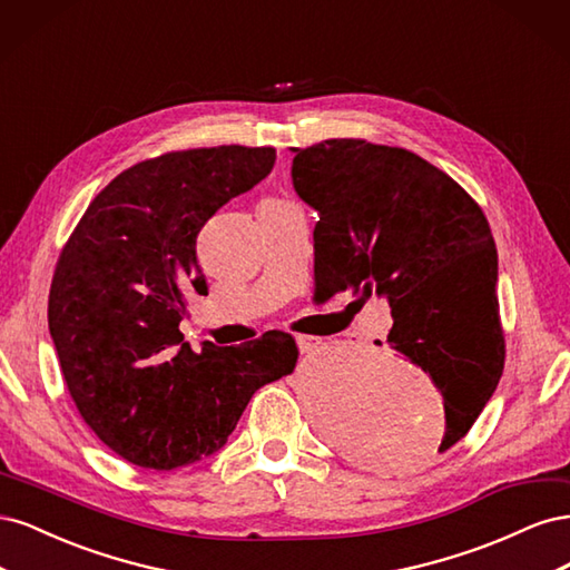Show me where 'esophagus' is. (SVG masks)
<instances>
[{"mask_svg": "<svg viewBox=\"0 0 570 570\" xmlns=\"http://www.w3.org/2000/svg\"><path fill=\"white\" fill-rule=\"evenodd\" d=\"M295 342H297V347H299L302 354L316 352V350L321 347V344H323V340H321V337H314V335H297Z\"/></svg>", "mask_w": 570, "mask_h": 570, "instance_id": "esophagus-1", "label": "esophagus"}]
</instances>
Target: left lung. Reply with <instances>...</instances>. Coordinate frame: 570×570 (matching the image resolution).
<instances>
[{
  "label": "left lung",
  "instance_id": "obj_1",
  "mask_svg": "<svg viewBox=\"0 0 570 570\" xmlns=\"http://www.w3.org/2000/svg\"><path fill=\"white\" fill-rule=\"evenodd\" d=\"M292 151L295 193L318 212L316 292L387 299L390 347L428 373L444 400L438 452H446L504 371L485 214L459 183L400 147L323 140Z\"/></svg>",
  "mask_w": 570,
  "mask_h": 570
}]
</instances>
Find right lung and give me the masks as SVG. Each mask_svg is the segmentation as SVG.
Returning <instances> with one entry per match:
<instances>
[{
  "label": "right lung",
  "instance_id": "add662e5",
  "mask_svg": "<svg viewBox=\"0 0 570 570\" xmlns=\"http://www.w3.org/2000/svg\"><path fill=\"white\" fill-rule=\"evenodd\" d=\"M273 164V147L239 145L135 164L92 199L59 256L47 318L66 387L97 438L140 469L216 454L252 394L295 371L287 333L195 352L178 331L187 292H206L199 230Z\"/></svg>",
  "mask_w": 570,
  "mask_h": 570
}]
</instances>
